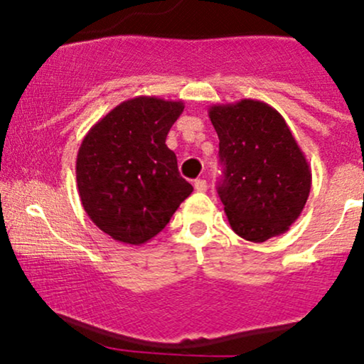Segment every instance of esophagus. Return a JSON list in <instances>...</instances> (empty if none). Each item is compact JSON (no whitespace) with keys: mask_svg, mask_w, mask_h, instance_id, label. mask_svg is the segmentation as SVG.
<instances>
[{"mask_svg":"<svg viewBox=\"0 0 364 364\" xmlns=\"http://www.w3.org/2000/svg\"><path fill=\"white\" fill-rule=\"evenodd\" d=\"M193 186H195L196 191H200V193H202V191H207V181H205V179H196V181L193 183Z\"/></svg>","mask_w":364,"mask_h":364,"instance_id":"esophagus-1","label":"esophagus"}]
</instances>
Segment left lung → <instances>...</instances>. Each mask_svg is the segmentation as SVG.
Listing matches in <instances>:
<instances>
[{"instance_id":"8db88e82","label":"left lung","mask_w":364,"mask_h":364,"mask_svg":"<svg viewBox=\"0 0 364 364\" xmlns=\"http://www.w3.org/2000/svg\"><path fill=\"white\" fill-rule=\"evenodd\" d=\"M208 118L224 166L217 193L232 231L253 243L284 235L311 190L310 164L286 119L255 99L214 104Z\"/></svg>"}]
</instances>
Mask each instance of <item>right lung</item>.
<instances>
[{
  "instance_id": "add662e5",
  "label": "right lung",
  "mask_w": 364,
  "mask_h": 364,
  "mask_svg": "<svg viewBox=\"0 0 364 364\" xmlns=\"http://www.w3.org/2000/svg\"><path fill=\"white\" fill-rule=\"evenodd\" d=\"M183 109V101L140 95L118 104L83 136L77 156L80 202L92 223L118 243H147L193 191L166 145Z\"/></svg>"
}]
</instances>
